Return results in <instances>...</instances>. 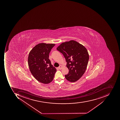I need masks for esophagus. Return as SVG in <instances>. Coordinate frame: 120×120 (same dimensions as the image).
Masks as SVG:
<instances>
[{
	"label": "esophagus",
	"instance_id": "1",
	"mask_svg": "<svg viewBox=\"0 0 120 120\" xmlns=\"http://www.w3.org/2000/svg\"><path fill=\"white\" fill-rule=\"evenodd\" d=\"M62 66L60 65V66L58 67V68L60 69V70H61V69H62Z\"/></svg>",
	"mask_w": 120,
	"mask_h": 120
}]
</instances>
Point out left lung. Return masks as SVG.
<instances>
[{"label":"left lung","mask_w":120,"mask_h":120,"mask_svg":"<svg viewBox=\"0 0 120 120\" xmlns=\"http://www.w3.org/2000/svg\"><path fill=\"white\" fill-rule=\"evenodd\" d=\"M56 49L64 55L69 72L65 75L68 81L74 82L79 80L85 72L89 55L84 46L74 40L63 42Z\"/></svg>","instance_id":"left-lung-1"}]
</instances>
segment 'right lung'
<instances>
[{"label":"right lung","instance_id":"obj_1","mask_svg":"<svg viewBox=\"0 0 120 120\" xmlns=\"http://www.w3.org/2000/svg\"><path fill=\"white\" fill-rule=\"evenodd\" d=\"M53 44H38L33 48L28 55V65L32 74L38 82L47 84L52 81L56 72L49 59V54Z\"/></svg>","mask_w":120,"mask_h":120}]
</instances>
